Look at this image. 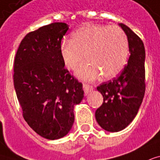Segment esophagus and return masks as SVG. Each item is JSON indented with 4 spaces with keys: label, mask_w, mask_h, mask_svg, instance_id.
Instances as JSON below:
<instances>
[{
    "label": "esophagus",
    "mask_w": 160,
    "mask_h": 160,
    "mask_svg": "<svg viewBox=\"0 0 160 160\" xmlns=\"http://www.w3.org/2000/svg\"><path fill=\"white\" fill-rule=\"evenodd\" d=\"M92 90H93V87L92 86H90V85H88V84H83V91L84 93L86 95L91 91H92Z\"/></svg>",
    "instance_id": "34e87169"
}]
</instances>
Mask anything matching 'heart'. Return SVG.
Masks as SVG:
<instances>
[{
  "instance_id": "heart-1",
  "label": "heart",
  "mask_w": 160,
  "mask_h": 160,
  "mask_svg": "<svg viewBox=\"0 0 160 160\" xmlns=\"http://www.w3.org/2000/svg\"><path fill=\"white\" fill-rule=\"evenodd\" d=\"M89 62L78 68L76 76L92 82L102 75L105 79L114 78L126 65L128 42L124 32L118 26L88 24L72 34L71 40L61 45V56L68 70H74L84 61Z\"/></svg>"
}]
</instances>
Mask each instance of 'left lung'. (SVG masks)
I'll return each instance as SVG.
<instances>
[{"instance_id": "obj_1", "label": "left lung", "mask_w": 160, "mask_h": 160, "mask_svg": "<svg viewBox=\"0 0 160 160\" xmlns=\"http://www.w3.org/2000/svg\"><path fill=\"white\" fill-rule=\"evenodd\" d=\"M119 27L127 36L130 56L128 64L118 78L97 88L103 102L95 112L98 123L104 130L124 129L138 113L145 92V49L140 38L128 27Z\"/></svg>"}]
</instances>
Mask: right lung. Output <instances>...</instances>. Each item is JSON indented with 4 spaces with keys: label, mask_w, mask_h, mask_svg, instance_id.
Segmentation results:
<instances>
[{
    "label": "right lung",
    "mask_w": 160,
    "mask_h": 160,
    "mask_svg": "<svg viewBox=\"0 0 160 160\" xmlns=\"http://www.w3.org/2000/svg\"><path fill=\"white\" fill-rule=\"evenodd\" d=\"M68 25L54 22L27 34L14 61V87L30 127L47 139L67 135L74 107L83 98L82 84L71 76L61 56Z\"/></svg>",
    "instance_id": "1"
}]
</instances>
